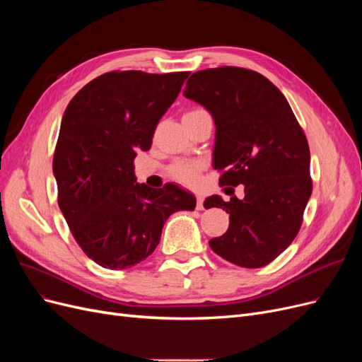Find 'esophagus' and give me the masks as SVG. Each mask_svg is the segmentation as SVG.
Here are the masks:
<instances>
[{
	"label": "esophagus",
	"mask_w": 362,
	"mask_h": 362,
	"mask_svg": "<svg viewBox=\"0 0 362 362\" xmlns=\"http://www.w3.org/2000/svg\"><path fill=\"white\" fill-rule=\"evenodd\" d=\"M196 210H204V198L202 196H198V198H196Z\"/></svg>",
	"instance_id": "esophagus-1"
}]
</instances>
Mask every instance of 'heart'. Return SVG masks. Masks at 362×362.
<instances>
[{
	"mask_svg": "<svg viewBox=\"0 0 362 362\" xmlns=\"http://www.w3.org/2000/svg\"><path fill=\"white\" fill-rule=\"evenodd\" d=\"M204 112L205 110H202V108H196V110H192L185 115H199ZM201 170L202 164L198 161H177L169 168V175L177 182L187 185V187H194L198 184Z\"/></svg>",
	"mask_w": 362,
	"mask_h": 362,
	"instance_id": "b5f03b06",
	"label": "heart"
}]
</instances>
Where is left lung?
I'll list each match as a JSON object with an SVG mask.
<instances>
[{"instance_id":"obj_1","label":"left lung","mask_w":362,"mask_h":362,"mask_svg":"<svg viewBox=\"0 0 362 362\" xmlns=\"http://www.w3.org/2000/svg\"><path fill=\"white\" fill-rule=\"evenodd\" d=\"M184 96L216 124L213 166L218 184L245 185V198H206L229 213L228 231L210 247L240 267L267 266L298 235L313 192L310 146L286 96L261 74L235 66L194 72Z\"/></svg>"}]
</instances>
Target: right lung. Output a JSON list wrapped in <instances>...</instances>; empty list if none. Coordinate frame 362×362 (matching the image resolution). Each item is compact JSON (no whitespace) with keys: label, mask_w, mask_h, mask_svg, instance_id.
I'll list each match as a JSON object with an SVG mask.
<instances>
[{"label":"right lung","mask_w":362,"mask_h":362,"mask_svg":"<svg viewBox=\"0 0 362 362\" xmlns=\"http://www.w3.org/2000/svg\"><path fill=\"white\" fill-rule=\"evenodd\" d=\"M189 72L113 71L87 83L64 110L52 160L59 206L75 242L104 269L146 259L169 216L194 210L175 184H139L134 158L148 151L161 116Z\"/></svg>","instance_id":"obj_1"}]
</instances>
